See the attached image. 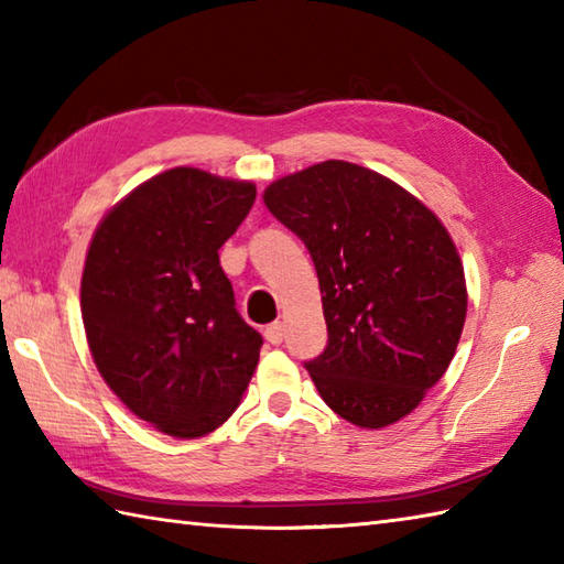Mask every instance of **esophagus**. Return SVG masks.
I'll use <instances>...</instances> for the list:
<instances>
[{
  "label": "esophagus",
  "instance_id": "esophagus-1",
  "mask_svg": "<svg viewBox=\"0 0 564 564\" xmlns=\"http://www.w3.org/2000/svg\"><path fill=\"white\" fill-rule=\"evenodd\" d=\"M263 337H267V341H269V344L279 346V344L283 341V337H285V327H283V322H273V325H269L267 329H263Z\"/></svg>",
  "mask_w": 564,
  "mask_h": 564
}]
</instances>
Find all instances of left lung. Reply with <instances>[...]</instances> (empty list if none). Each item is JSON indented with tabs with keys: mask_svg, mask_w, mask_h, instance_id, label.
<instances>
[{
	"mask_svg": "<svg viewBox=\"0 0 564 564\" xmlns=\"http://www.w3.org/2000/svg\"><path fill=\"white\" fill-rule=\"evenodd\" d=\"M315 261L327 349L305 368L329 410L361 429L414 412L458 349L467 285L438 215L368 166L327 160L263 188Z\"/></svg>",
	"mask_w": 564,
	"mask_h": 564,
	"instance_id": "8db88e82",
	"label": "left lung"
}]
</instances>
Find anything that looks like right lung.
<instances>
[{
  "instance_id": "right-lung-1",
  "label": "right lung",
  "mask_w": 564,
  "mask_h": 564,
  "mask_svg": "<svg viewBox=\"0 0 564 564\" xmlns=\"http://www.w3.org/2000/svg\"><path fill=\"white\" fill-rule=\"evenodd\" d=\"M257 186L174 166L104 215L84 259V334L104 382L142 422L200 438L242 402L261 337L237 315L218 249Z\"/></svg>"
}]
</instances>
